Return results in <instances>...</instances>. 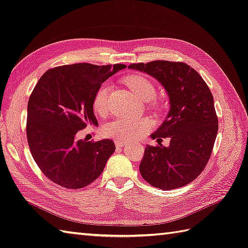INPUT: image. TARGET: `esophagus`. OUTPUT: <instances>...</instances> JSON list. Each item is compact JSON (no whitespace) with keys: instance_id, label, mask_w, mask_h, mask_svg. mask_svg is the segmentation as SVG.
I'll return each instance as SVG.
<instances>
[{"instance_id":"1","label":"esophagus","mask_w":248,"mask_h":248,"mask_svg":"<svg viewBox=\"0 0 248 248\" xmlns=\"http://www.w3.org/2000/svg\"><path fill=\"white\" fill-rule=\"evenodd\" d=\"M115 144H116L117 147H123V146H125L126 142H121V140H116Z\"/></svg>"}]
</instances>
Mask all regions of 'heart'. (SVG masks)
Wrapping results in <instances>:
<instances>
[{
	"instance_id": "b5f03b06",
	"label": "heart",
	"mask_w": 248,
	"mask_h": 248,
	"mask_svg": "<svg viewBox=\"0 0 248 248\" xmlns=\"http://www.w3.org/2000/svg\"><path fill=\"white\" fill-rule=\"evenodd\" d=\"M127 84L140 101L148 102L155 97V86L143 76L129 77L127 79ZM109 89V83L104 82L99 86L93 97V109L99 115H104L108 111V95ZM150 127L151 122L148 119L118 118L106 124L103 132L108 138L121 140V142H130V140L144 137L149 131Z\"/></svg>"
}]
</instances>
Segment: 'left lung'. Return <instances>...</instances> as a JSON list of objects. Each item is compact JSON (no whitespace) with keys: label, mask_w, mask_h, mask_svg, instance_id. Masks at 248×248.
<instances>
[{"label":"left lung","mask_w":248,"mask_h":248,"mask_svg":"<svg viewBox=\"0 0 248 248\" xmlns=\"http://www.w3.org/2000/svg\"><path fill=\"white\" fill-rule=\"evenodd\" d=\"M128 69L146 73L162 84L170 109L151 138H170L168 147L147 145L140 172L151 186L162 190L193 182L210 159L218 131L214 98L204 80L184 62L155 60L132 63Z\"/></svg>","instance_id":"8db88e82"}]
</instances>
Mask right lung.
<instances>
[{"mask_svg": "<svg viewBox=\"0 0 248 248\" xmlns=\"http://www.w3.org/2000/svg\"><path fill=\"white\" fill-rule=\"evenodd\" d=\"M125 64L74 63L46 71L27 108V139L35 163L53 183L81 189L104 170L116 150L111 140H78L88 125L97 126L93 101L99 86Z\"/></svg>", "mask_w": 248, "mask_h": 248, "instance_id": "1", "label": "right lung"}]
</instances>
